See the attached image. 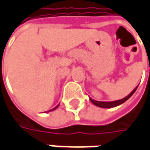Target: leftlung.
<instances>
[{
	"label": "left lung",
	"mask_w": 150,
	"mask_h": 150,
	"mask_svg": "<svg viewBox=\"0 0 150 150\" xmlns=\"http://www.w3.org/2000/svg\"><path fill=\"white\" fill-rule=\"evenodd\" d=\"M137 86L135 87V88L133 89V91L130 93L129 95H127L126 98H122V99H120V100H116V101L112 102H101L94 100V99L91 98H90V100H91V102L93 103L94 105H96V106H98V107H100V108H106V109H108V108H114V107H116V106H118L120 104L123 103L124 102L127 101L128 98H130L132 96V94L135 93V91L137 90Z\"/></svg>",
	"instance_id": "1"
}]
</instances>
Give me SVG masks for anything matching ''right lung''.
I'll return each mask as SVG.
<instances>
[{
    "instance_id": "obj_1",
    "label": "right lung",
    "mask_w": 150,
    "mask_h": 150,
    "mask_svg": "<svg viewBox=\"0 0 150 150\" xmlns=\"http://www.w3.org/2000/svg\"><path fill=\"white\" fill-rule=\"evenodd\" d=\"M57 107H58V105H57V106H56V107H55V108H53V109H52V110H48V111H47V112H50V111H52V110H56V109H57Z\"/></svg>"
}]
</instances>
